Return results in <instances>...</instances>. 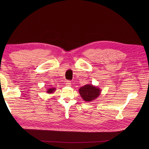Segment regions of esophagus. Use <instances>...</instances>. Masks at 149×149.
I'll use <instances>...</instances> for the list:
<instances>
[{"label": "esophagus", "instance_id": "1", "mask_svg": "<svg viewBox=\"0 0 149 149\" xmlns=\"http://www.w3.org/2000/svg\"><path fill=\"white\" fill-rule=\"evenodd\" d=\"M66 85H67V86H71V83L70 81H67L66 83Z\"/></svg>", "mask_w": 149, "mask_h": 149}]
</instances>
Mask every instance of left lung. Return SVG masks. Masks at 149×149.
<instances>
[{
    "label": "left lung",
    "mask_w": 149,
    "mask_h": 149,
    "mask_svg": "<svg viewBox=\"0 0 149 149\" xmlns=\"http://www.w3.org/2000/svg\"><path fill=\"white\" fill-rule=\"evenodd\" d=\"M78 91L83 100L87 102L95 100L101 93V90L100 88L91 84H86L84 86L81 87Z\"/></svg>",
    "instance_id": "1"
}]
</instances>
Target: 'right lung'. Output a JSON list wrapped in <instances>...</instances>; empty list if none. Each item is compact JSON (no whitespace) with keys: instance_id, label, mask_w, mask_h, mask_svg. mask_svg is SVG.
<instances>
[{"instance_id":"1","label":"right lung","mask_w":149,"mask_h":149,"mask_svg":"<svg viewBox=\"0 0 149 149\" xmlns=\"http://www.w3.org/2000/svg\"><path fill=\"white\" fill-rule=\"evenodd\" d=\"M56 91V88H49L47 89V93L48 94H51V93H53Z\"/></svg>"}]
</instances>
